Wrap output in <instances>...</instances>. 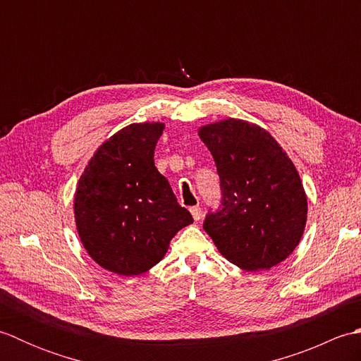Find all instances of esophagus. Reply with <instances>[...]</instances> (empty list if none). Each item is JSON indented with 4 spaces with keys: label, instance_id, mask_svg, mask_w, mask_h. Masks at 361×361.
<instances>
[{
    "label": "esophagus",
    "instance_id": "obj_1",
    "mask_svg": "<svg viewBox=\"0 0 361 361\" xmlns=\"http://www.w3.org/2000/svg\"><path fill=\"white\" fill-rule=\"evenodd\" d=\"M190 214H192L194 220L198 221L202 219V208H200V206H192V208H190Z\"/></svg>",
    "mask_w": 361,
    "mask_h": 361
}]
</instances>
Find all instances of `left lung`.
Segmentation results:
<instances>
[{
  "mask_svg": "<svg viewBox=\"0 0 361 361\" xmlns=\"http://www.w3.org/2000/svg\"><path fill=\"white\" fill-rule=\"evenodd\" d=\"M220 178V208L203 221L219 251L247 271L268 270L293 252L307 220L301 178L274 137L225 119L198 130Z\"/></svg>",
  "mask_w": 361,
  "mask_h": 361,
  "instance_id": "1",
  "label": "left lung"
}]
</instances>
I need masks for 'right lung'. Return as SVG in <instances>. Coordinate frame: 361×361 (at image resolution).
<instances>
[{
    "mask_svg": "<svg viewBox=\"0 0 361 361\" xmlns=\"http://www.w3.org/2000/svg\"><path fill=\"white\" fill-rule=\"evenodd\" d=\"M163 128L144 122L119 130L97 149L75 189L83 247L94 262L121 276L150 270L172 237L194 221L155 167L153 152Z\"/></svg>",
    "mask_w": 361,
    "mask_h": 361,
    "instance_id": "1",
    "label": "right lung"
}]
</instances>
